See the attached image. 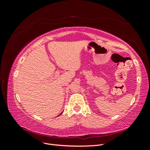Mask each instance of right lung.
Here are the masks:
<instances>
[{"instance_id": "add662e5", "label": "right lung", "mask_w": 150, "mask_h": 150, "mask_svg": "<svg viewBox=\"0 0 150 150\" xmlns=\"http://www.w3.org/2000/svg\"><path fill=\"white\" fill-rule=\"evenodd\" d=\"M62 112H61V114H62Z\"/></svg>"}]
</instances>
